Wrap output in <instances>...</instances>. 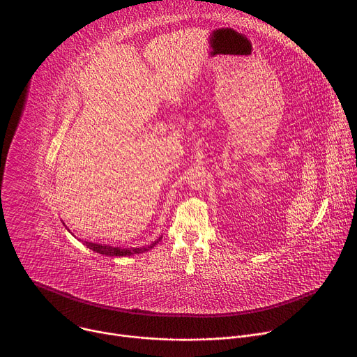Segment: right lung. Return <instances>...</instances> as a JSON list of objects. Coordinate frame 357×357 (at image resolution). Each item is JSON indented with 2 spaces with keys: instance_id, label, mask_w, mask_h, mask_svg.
Here are the masks:
<instances>
[{
  "instance_id": "add662e5",
  "label": "right lung",
  "mask_w": 357,
  "mask_h": 357,
  "mask_svg": "<svg viewBox=\"0 0 357 357\" xmlns=\"http://www.w3.org/2000/svg\"><path fill=\"white\" fill-rule=\"evenodd\" d=\"M160 240L149 244L148 247H142V248H121V247H112V245H107V244H97V243H90V241H84V244L90 250H93L98 254H105V256H110V257H124V256H132V254L144 252V251L154 247Z\"/></svg>"
}]
</instances>
